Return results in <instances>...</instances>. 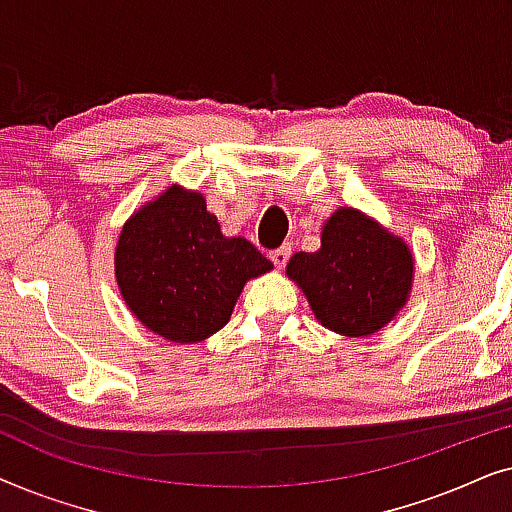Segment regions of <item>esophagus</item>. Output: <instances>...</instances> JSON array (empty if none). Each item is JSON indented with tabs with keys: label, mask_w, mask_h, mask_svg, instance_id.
Returning <instances> with one entry per match:
<instances>
[{
	"label": "esophagus",
	"mask_w": 512,
	"mask_h": 512,
	"mask_svg": "<svg viewBox=\"0 0 512 512\" xmlns=\"http://www.w3.org/2000/svg\"><path fill=\"white\" fill-rule=\"evenodd\" d=\"M289 256H291V244H282V247L272 251V254H270V261L275 263L279 270H282L284 265H286V261H289Z\"/></svg>",
	"instance_id": "34e87169"
}]
</instances>
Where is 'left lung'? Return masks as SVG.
<instances>
[{"label": "left lung", "instance_id": "8db88e82", "mask_svg": "<svg viewBox=\"0 0 512 512\" xmlns=\"http://www.w3.org/2000/svg\"><path fill=\"white\" fill-rule=\"evenodd\" d=\"M286 277L328 331L368 338L396 319L415 282V256L401 235L354 207H338L321 228L319 251H298Z\"/></svg>", "mask_w": 512, "mask_h": 512}]
</instances>
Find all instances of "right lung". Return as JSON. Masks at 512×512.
Returning a JSON list of instances; mask_svg holds the SVG:
<instances>
[{"label":"right lung","instance_id":"right-lung-1","mask_svg":"<svg viewBox=\"0 0 512 512\" xmlns=\"http://www.w3.org/2000/svg\"><path fill=\"white\" fill-rule=\"evenodd\" d=\"M272 263L244 237H226L200 191L167 186L123 223L114 275L128 310L179 345L221 331L249 279Z\"/></svg>","mask_w":512,"mask_h":512}]
</instances>
